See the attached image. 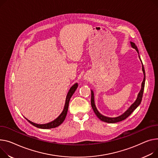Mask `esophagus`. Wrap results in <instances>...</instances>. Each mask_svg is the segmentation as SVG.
<instances>
[{
    "instance_id": "1",
    "label": "esophagus",
    "mask_w": 158,
    "mask_h": 158,
    "mask_svg": "<svg viewBox=\"0 0 158 158\" xmlns=\"http://www.w3.org/2000/svg\"><path fill=\"white\" fill-rule=\"evenodd\" d=\"M85 79H88L89 78H88V77H85Z\"/></svg>"
}]
</instances>
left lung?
Instances as JSON below:
<instances>
[{"label":"left lung","instance_id":"8db88e82","mask_svg":"<svg viewBox=\"0 0 158 158\" xmlns=\"http://www.w3.org/2000/svg\"><path fill=\"white\" fill-rule=\"evenodd\" d=\"M131 47L134 49H136V51H137V52L139 53V50H138V48L137 47H136V46L135 45V44L134 43H132V42H131ZM139 58L142 62V60L140 58V56H139ZM142 70H143V75H144V77H143V81L142 83V88H141V90L139 92V94H138V97L137 98H136V101L131 105V106H130V107L123 114H122L121 115H120V116L119 117H116V118H108V117H106V116H104V115H102L97 109L96 108V106L95 105H94V94H93V91L91 90V107L93 109V111L94 112V113H95L97 116L102 121H104L106 123H118V122H119V121H123L125 119H127L129 115L136 109L137 108V107L139 106V105L140 104L141 102H142V97H143V89H144V86H145V70H144V68H143V64L142 62Z\"/></svg>","mask_w":158,"mask_h":158}]
</instances>
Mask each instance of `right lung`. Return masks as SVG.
<instances>
[{
	"label": "right lung",
	"instance_id": "add662e5",
	"mask_svg": "<svg viewBox=\"0 0 158 158\" xmlns=\"http://www.w3.org/2000/svg\"><path fill=\"white\" fill-rule=\"evenodd\" d=\"M78 86L77 83H76L75 85H73L70 89H69L68 94L67 95V98H66V101H65V107L64 109V110L61 112V114L59 115V116L55 119L54 121H52L49 123L47 124H35L33 122H31L30 121L28 120L27 119H26L30 124H32L34 127L39 128H42V129H50V128H56L58 126H60L64 121L65 120V118H66V115L67 114V111H68V107H69V101L70 98L72 97V94L74 93L75 91L76 90Z\"/></svg>",
	"mask_w": 158,
	"mask_h": 158
}]
</instances>
